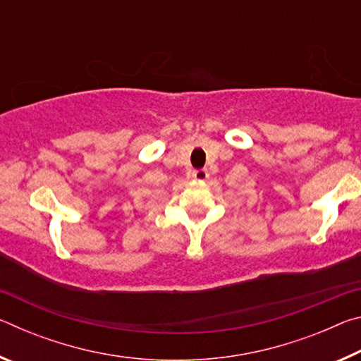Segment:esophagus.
I'll list each match as a JSON object with an SVG mask.
<instances>
[{
    "mask_svg": "<svg viewBox=\"0 0 361 361\" xmlns=\"http://www.w3.org/2000/svg\"><path fill=\"white\" fill-rule=\"evenodd\" d=\"M192 178L197 180V181H205L207 178H209V172L207 170H194L192 172Z\"/></svg>",
    "mask_w": 361,
    "mask_h": 361,
    "instance_id": "obj_1",
    "label": "esophagus"
}]
</instances>
